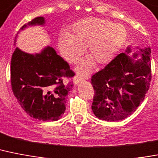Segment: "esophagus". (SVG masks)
I'll list each match as a JSON object with an SVG mask.
<instances>
[{
	"mask_svg": "<svg viewBox=\"0 0 158 158\" xmlns=\"http://www.w3.org/2000/svg\"><path fill=\"white\" fill-rule=\"evenodd\" d=\"M83 79V78L81 76V75H76L75 76V78L73 79V81H74V83H75V84H77V83H79V82L82 81Z\"/></svg>",
	"mask_w": 158,
	"mask_h": 158,
	"instance_id": "obj_1",
	"label": "esophagus"
}]
</instances>
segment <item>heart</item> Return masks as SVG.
Instances as JSON below:
<instances>
[{"mask_svg":"<svg viewBox=\"0 0 158 158\" xmlns=\"http://www.w3.org/2000/svg\"><path fill=\"white\" fill-rule=\"evenodd\" d=\"M127 37L125 28L105 19L89 18L73 26L71 34L64 32L58 40L61 55L70 63H75L87 48L88 57L77 67L80 73H88L94 62L109 63L118 52Z\"/></svg>","mask_w":158,"mask_h":158,"instance_id":"b5f03b06","label":"heart"}]
</instances>
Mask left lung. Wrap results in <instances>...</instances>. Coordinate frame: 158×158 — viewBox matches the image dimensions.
Masks as SVG:
<instances>
[{"label": "left lung", "instance_id": "8db88e82", "mask_svg": "<svg viewBox=\"0 0 158 158\" xmlns=\"http://www.w3.org/2000/svg\"><path fill=\"white\" fill-rule=\"evenodd\" d=\"M130 52V48L127 50ZM141 58L134 61L122 52L104 69L92 75V112L100 119L120 121L135 111L144 99L152 79L150 48L140 49ZM135 53L133 57H137Z\"/></svg>", "mask_w": 158, "mask_h": 158}]
</instances>
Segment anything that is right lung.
<instances>
[{
	"label": "right lung",
	"instance_id": "add662e5",
	"mask_svg": "<svg viewBox=\"0 0 158 158\" xmlns=\"http://www.w3.org/2000/svg\"><path fill=\"white\" fill-rule=\"evenodd\" d=\"M44 23L43 17H37L19 31L27 26ZM75 75L69 64L50 46L35 55L18 48L13 52L10 65L12 91L24 111L38 120L57 121L62 117L66 96L74 86L71 79L67 82L66 79Z\"/></svg>",
	"mask_w": 158,
	"mask_h": 158
}]
</instances>
